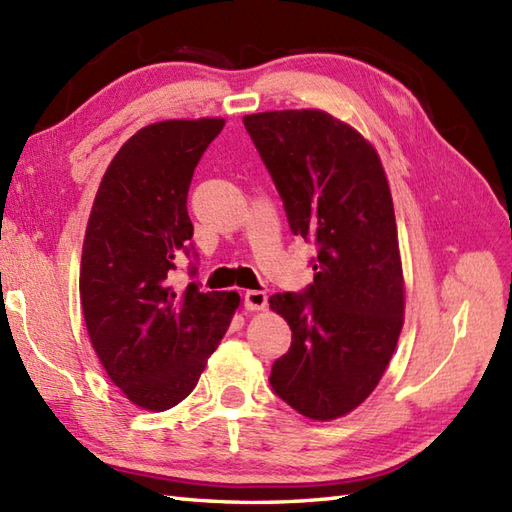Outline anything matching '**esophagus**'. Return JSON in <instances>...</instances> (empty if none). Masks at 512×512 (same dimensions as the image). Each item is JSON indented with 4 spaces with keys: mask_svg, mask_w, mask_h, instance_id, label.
Wrapping results in <instances>:
<instances>
[{
    "mask_svg": "<svg viewBox=\"0 0 512 512\" xmlns=\"http://www.w3.org/2000/svg\"><path fill=\"white\" fill-rule=\"evenodd\" d=\"M244 307L248 311H264L268 307V296L266 292H257V290H248L244 294Z\"/></svg>",
    "mask_w": 512,
    "mask_h": 512,
    "instance_id": "34e87169",
    "label": "esophagus"
}]
</instances>
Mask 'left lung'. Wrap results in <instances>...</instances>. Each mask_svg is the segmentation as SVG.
<instances>
[{
	"instance_id": "left-lung-1",
	"label": "left lung",
	"mask_w": 512,
	"mask_h": 512,
	"mask_svg": "<svg viewBox=\"0 0 512 512\" xmlns=\"http://www.w3.org/2000/svg\"><path fill=\"white\" fill-rule=\"evenodd\" d=\"M244 127L277 186L294 235L318 259L303 294H274L292 346L270 385L318 422L355 411L381 381L404 324V277L385 168L370 140L324 110H272Z\"/></svg>"
}]
</instances>
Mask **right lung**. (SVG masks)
<instances>
[{
    "mask_svg": "<svg viewBox=\"0 0 512 512\" xmlns=\"http://www.w3.org/2000/svg\"><path fill=\"white\" fill-rule=\"evenodd\" d=\"M225 119H173L136 131L90 209L80 264L84 322L103 370L144 411L173 409L199 383L240 307L235 292H175L188 253V188Z\"/></svg>",
    "mask_w": 512,
    "mask_h": 512,
    "instance_id": "right-lung-1",
    "label": "right lung"
}]
</instances>
